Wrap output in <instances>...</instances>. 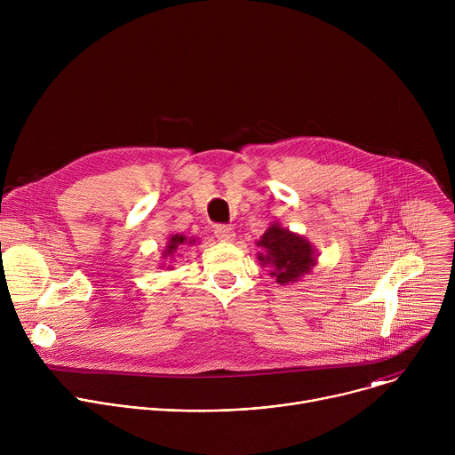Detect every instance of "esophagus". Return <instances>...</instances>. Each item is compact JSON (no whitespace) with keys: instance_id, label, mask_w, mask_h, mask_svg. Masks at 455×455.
Masks as SVG:
<instances>
[{"instance_id":"esophagus-1","label":"esophagus","mask_w":455,"mask_h":455,"mask_svg":"<svg viewBox=\"0 0 455 455\" xmlns=\"http://www.w3.org/2000/svg\"><path fill=\"white\" fill-rule=\"evenodd\" d=\"M214 234L220 241H232L235 237L234 228L230 225H216L214 227Z\"/></svg>"}]
</instances>
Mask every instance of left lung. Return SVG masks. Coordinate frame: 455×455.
<instances>
[{"mask_svg":"<svg viewBox=\"0 0 455 455\" xmlns=\"http://www.w3.org/2000/svg\"><path fill=\"white\" fill-rule=\"evenodd\" d=\"M265 251L259 253V261L270 267V275L279 284L295 283L315 265L311 244L277 223L272 225L259 241Z\"/></svg>","mask_w":455,"mask_h":455,"instance_id":"obj_1","label":"left lung"}]
</instances>
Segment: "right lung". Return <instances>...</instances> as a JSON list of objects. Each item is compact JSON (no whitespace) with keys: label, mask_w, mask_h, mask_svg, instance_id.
I'll return each instance as SVG.
<instances>
[{"label":"right lung","mask_w":455,"mask_h":455,"mask_svg":"<svg viewBox=\"0 0 455 455\" xmlns=\"http://www.w3.org/2000/svg\"><path fill=\"white\" fill-rule=\"evenodd\" d=\"M185 241H187L185 235H172V237L169 239V246H167L165 253H167V255H172V253L176 251V248H178L180 244H183ZM188 244H190V241H188Z\"/></svg>","instance_id":"add662e5"}]
</instances>
